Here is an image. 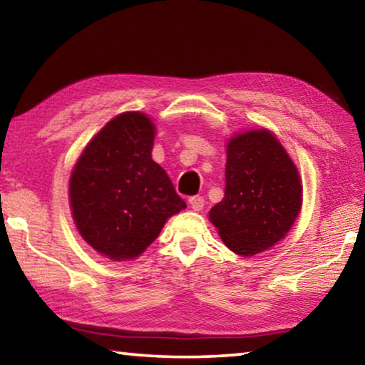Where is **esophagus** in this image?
<instances>
[{
    "label": "esophagus",
    "instance_id": "obj_1",
    "mask_svg": "<svg viewBox=\"0 0 365 365\" xmlns=\"http://www.w3.org/2000/svg\"><path fill=\"white\" fill-rule=\"evenodd\" d=\"M190 205H191V209H193V211H201L202 207H205V197L202 196H191L190 197Z\"/></svg>",
    "mask_w": 365,
    "mask_h": 365
}]
</instances>
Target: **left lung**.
Segmentation results:
<instances>
[{
	"label": "left lung",
	"instance_id": "left-lung-1",
	"mask_svg": "<svg viewBox=\"0 0 365 365\" xmlns=\"http://www.w3.org/2000/svg\"><path fill=\"white\" fill-rule=\"evenodd\" d=\"M301 205L298 169L274 133L259 128L230 138L224 200L209 212L228 248L240 256L272 248L287 237Z\"/></svg>",
	"mask_w": 365,
	"mask_h": 365
}]
</instances>
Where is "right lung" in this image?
Returning a JSON list of instances; mask_svg holds the SVG:
<instances>
[{
	"label": "right lung",
	"mask_w": 365,
	"mask_h": 365,
	"mask_svg": "<svg viewBox=\"0 0 365 365\" xmlns=\"http://www.w3.org/2000/svg\"><path fill=\"white\" fill-rule=\"evenodd\" d=\"M156 128L143 113L109 120L72 170V217L91 248L113 261L135 259L187 207L169 175L151 158Z\"/></svg>",
	"instance_id": "right-lung-1"
}]
</instances>
